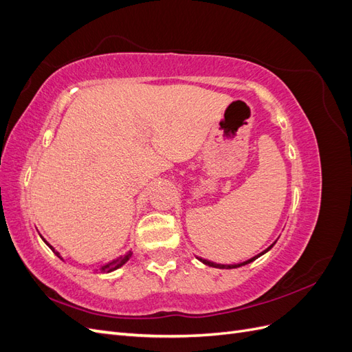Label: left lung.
<instances>
[{
	"instance_id": "left-lung-1",
	"label": "left lung",
	"mask_w": 352,
	"mask_h": 352,
	"mask_svg": "<svg viewBox=\"0 0 352 352\" xmlns=\"http://www.w3.org/2000/svg\"><path fill=\"white\" fill-rule=\"evenodd\" d=\"M276 242H273L269 248H265L263 252H260V254H257L255 255V257H252V258H250V260H247V261H242V263H238V264H217V263H212V261H208V260H204V258H201V257H197L201 263H204L206 265H210V267H216V269H236V267H241V265H245V264H250L251 261H254L255 258H258V257H261L263 254H265L267 251H270L272 250V247L274 245Z\"/></svg>"
}]
</instances>
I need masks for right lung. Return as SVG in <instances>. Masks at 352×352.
I'll return each mask as SVG.
<instances>
[{
	"instance_id": "add662e5",
	"label": "right lung",
	"mask_w": 352,
	"mask_h": 352,
	"mask_svg": "<svg viewBox=\"0 0 352 352\" xmlns=\"http://www.w3.org/2000/svg\"><path fill=\"white\" fill-rule=\"evenodd\" d=\"M50 248H52V247H50ZM57 255H60V254L57 252ZM131 257H132V251L126 252L124 255H120V257H117V258H114V260L109 261L107 264L101 265L100 270H101V273H110V272H114V270H117V269H120L123 264H126L127 261H129V258H131Z\"/></svg>"
}]
</instances>
